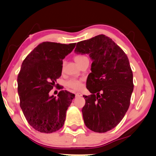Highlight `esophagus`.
I'll use <instances>...</instances> for the list:
<instances>
[{
  "label": "esophagus",
  "instance_id": "1",
  "mask_svg": "<svg viewBox=\"0 0 156 156\" xmlns=\"http://www.w3.org/2000/svg\"><path fill=\"white\" fill-rule=\"evenodd\" d=\"M82 94L81 93H76V97H82Z\"/></svg>",
  "mask_w": 156,
  "mask_h": 156
}]
</instances>
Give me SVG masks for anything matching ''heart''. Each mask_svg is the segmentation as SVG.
Listing matches in <instances>:
<instances>
[{
	"label": "heart",
	"instance_id": "b5f03b06",
	"mask_svg": "<svg viewBox=\"0 0 156 156\" xmlns=\"http://www.w3.org/2000/svg\"><path fill=\"white\" fill-rule=\"evenodd\" d=\"M86 59H88V58L86 56L81 55H76L74 57L75 62L78 64H80L81 62ZM67 86L73 90H80L82 87V81L81 80H78V79L76 78H72L67 82Z\"/></svg>",
	"mask_w": 156,
	"mask_h": 156
}]
</instances>
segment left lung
Segmentation results:
<instances>
[{
	"label": "left lung",
	"instance_id": "8db88e82",
	"mask_svg": "<svg viewBox=\"0 0 156 156\" xmlns=\"http://www.w3.org/2000/svg\"><path fill=\"white\" fill-rule=\"evenodd\" d=\"M77 54H88L92 59L82 109L84 124L96 133H105L120 122L129 108L133 91V75L128 57L108 36L100 34L78 42Z\"/></svg>",
	"mask_w": 156,
	"mask_h": 156
}]
</instances>
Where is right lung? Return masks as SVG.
<instances>
[{
  "label": "right lung",
  "mask_w": 156,
  "mask_h": 156,
  "mask_svg": "<svg viewBox=\"0 0 156 156\" xmlns=\"http://www.w3.org/2000/svg\"><path fill=\"white\" fill-rule=\"evenodd\" d=\"M75 46L43 42L21 65L17 76L20 107L27 122L39 132L51 133L63 126L66 111L75 94L61 90L56 98L49 96V92L62 75L63 59Z\"/></svg>",
  "instance_id": "obj_1"
}]
</instances>
